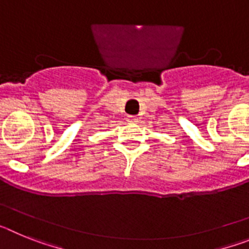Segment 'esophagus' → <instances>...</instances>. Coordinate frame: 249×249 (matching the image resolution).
<instances>
[{"label":"esophagus","instance_id":"esophagus-1","mask_svg":"<svg viewBox=\"0 0 249 249\" xmlns=\"http://www.w3.org/2000/svg\"><path fill=\"white\" fill-rule=\"evenodd\" d=\"M138 121V118L136 117V116H128L127 117V122L128 123H136Z\"/></svg>","mask_w":249,"mask_h":249}]
</instances>
